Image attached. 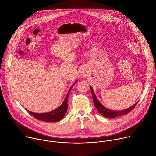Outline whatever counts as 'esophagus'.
Returning <instances> with one entry per match:
<instances>
[{
    "instance_id": "esophagus-1",
    "label": "esophagus",
    "mask_w": 156,
    "mask_h": 156,
    "mask_svg": "<svg viewBox=\"0 0 156 156\" xmlns=\"http://www.w3.org/2000/svg\"><path fill=\"white\" fill-rule=\"evenodd\" d=\"M87 73H88V71L87 70V69L86 68H83L80 71V76L81 77H84L86 76V75H87Z\"/></svg>"
}]
</instances>
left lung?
<instances>
[{
	"label": "left lung",
	"mask_w": 156,
	"mask_h": 156,
	"mask_svg": "<svg viewBox=\"0 0 156 156\" xmlns=\"http://www.w3.org/2000/svg\"><path fill=\"white\" fill-rule=\"evenodd\" d=\"M90 89H91V91L92 93V96H93V102L94 104V105L96 107V108H97L98 111L99 112V113L104 116V117L106 118H109V119H112V118H115L119 116H121L122 115H126V114H128L129 112L131 110H133V108H135V107L136 105L137 102H136L135 104H133L132 106H131L129 108L125 109V110H112L108 109V108L104 107L98 99L96 94H94L93 88L91 86H90Z\"/></svg>",
	"instance_id": "8db88e82"
}]
</instances>
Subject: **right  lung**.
Wrapping results in <instances>:
<instances>
[{
    "label": "right lung",
    "instance_id": "right-lung-1",
    "mask_svg": "<svg viewBox=\"0 0 156 156\" xmlns=\"http://www.w3.org/2000/svg\"><path fill=\"white\" fill-rule=\"evenodd\" d=\"M77 81L78 80H76L75 82L73 83V84L70 87V90L67 94H66L65 98V100L63 101L62 104L55 110H52L51 112H49L47 113H34V112H31V111L27 109H26V110L30 114H31L34 118L39 120L48 122H56L62 120L64 117L66 111H67L68 98H69L70 92L71 91V89L72 88L73 86L77 82Z\"/></svg>",
    "mask_w": 156,
    "mask_h": 156
}]
</instances>
